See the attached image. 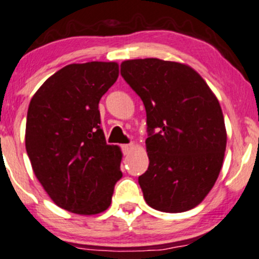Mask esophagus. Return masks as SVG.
I'll use <instances>...</instances> for the list:
<instances>
[{
    "label": "esophagus",
    "mask_w": 259,
    "mask_h": 259,
    "mask_svg": "<svg viewBox=\"0 0 259 259\" xmlns=\"http://www.w3.org/2000/svg\"><path fill=\"white\" fill-rule=\"evenodd\" d=\"M136 144L135 143H130V144H123L122 146V151H123L124 154H128V153H131L135 149Z\"/></svg>",
    "instance_id": "esophagus-1"
}]
</instances>
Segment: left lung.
<instances>
[{
  "label": "left lung",
  "mask_w": 259,
  "mask_h": 259,
  "mask_svg": "<svg viewBox=\"0 0 259 259\" xmlns=\"http://www.w3.org/2000/svg\"><path fill=\"white\" fill-rule=\"evenodd\" d=\"M121 75L147 112L149 165L138 178L144 200L163 212L197 206L215 185L226 151L218 97L186 64L157 58L124 60Z\"/></svg>",
  "instance_id": "left-lung-1"
}]
</instances>
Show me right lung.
<instances>
[{
  "label": "right lung",
  "mask_w": 259,
  "mask_h": 259,
  "mask_svg": "<svg viewBox=\"0 0 259 259\" xmlns=\"http://www.w3.org/2000/svg\"><path fill=\"white\" fill-rule=\"evenodd\" d=\"M118 77L115 62L70 64L30 100L26 149L35 177L64 210L96 215L111 205L122 152L100 127L99 102Z\"/></svg>",
  "instance_id": "obj_1"
}]
</instances>
